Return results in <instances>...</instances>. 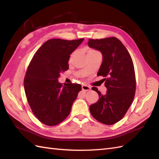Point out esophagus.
<instances>
[{
	"mask_svg": "<svg viewBox=\"0 0 159 159\" xmlns=\"http://www.w3.org/2000/svg\"><path fill=\"white\" fill-rule=\"evenodd\" d=\"M81 88H82V89L84 91H89L91 89V88L89 87V86H88L87 85H82V86H81Z\"/></svg>",
	"mask_w": 159,
	"mask_h": 159,
	"instance_id": "34e87169",
	"label": "esophagus"
}]
</instances>
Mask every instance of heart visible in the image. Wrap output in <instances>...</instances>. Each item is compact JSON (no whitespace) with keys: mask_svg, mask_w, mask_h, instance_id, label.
I'll use <instances>...</instances> for the list:
<instances>
[{"mask_svg":"<svg viewBox=\"0 0 159 159\" xmlns=\"http://www.w3.org/2000/svg\"><path fill=\"white\" fill-rule=\"evenodd\" d=\"M97 51L96 50H93V49H89V50H88V54H89V53H93V52H96Z\"/></svg>","mask_w":159,"mask_h":159,"instance_id":"1","label":"heart"}]
</instances>
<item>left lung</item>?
<instances>
[{"mask_svg":"<svg viewBox=\"0 0 159 159\" xmlns=\"http://www.w3.org/2000/svg\"><path fill=\"white\" fill-rule=\"evenodd\" d=\"M88 44L102 52L103 61L98 75L105 77L103 80L107 88L105 95L98 88H91L99 99L90 105L89 111L96 120L110 125L124 117L133 101L136 80L133 60L126 48L115 37L89 39Z\"/></svg>","mask_w":159,"mask_h":159,"instance_id":"8db88e82","label":"left lung"}]
</instances>
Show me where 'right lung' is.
Segmentation results:
<instances>
[{
  "instance_id": "right-lung-1",
  "label": "right lung",
  "mask_w": 159,
  "mask_h": 159,
  "mask_svg": "<svg viewBox=\"0 0 159 159\" xmlns=\"http://www.w3.org/2000/svg\"><path fill=\"white\" fill-rule=\"evenodd\" d=\"M84 38L46 41L35 53L24 80L28 102L40 122L54 126L68 116L81 85L58 81L60 74L69 68L71 54Z\"/></svg>"
}]
</instances>
